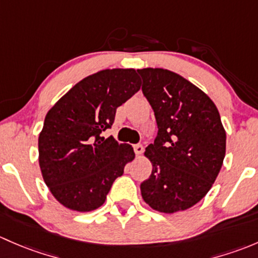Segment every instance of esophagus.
Listing matches in <instances>:
<instances>
[{
    "label": "esophagus",
    "mask_w": 258,
    "mask_h": 258,
    "mask_svg": "<svg viewBox=\"0 0 258 258\" xmlns=\"http://www.w3.org/2000/svg\"><path fill=\"white\" fill-rule=\"evenodd\" d=\"M134 151H135V154H137L138 156H140L143 153H144V147H143L142 144L134 145Z\"/></svg>",
    "instance_id": "34e87169"
}]
</instances>
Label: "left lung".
I'll use <instances>...</instances> for the list:
<instances>
[{
  "mask_svg": "<svg viewBox=\"0 0 258 258\" xmlns=\"http://www.w3.org/2000/svg\"><path fill=\"white\" fill-rule=\"evenodd\" d=\"M138 72L158 125L154 144L144 153L153 169L140 185L143 200L164 214L184 211L216 180L226 154V132L215 103L184 77L163 68Z\"/></svg>",
  "mask_w": 258,
  "mask_h": 258,
  "instance_id": "1",
  "label": "left lung"
}]
</instances>
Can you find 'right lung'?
<instances>
[{
    "label": "right lung",
    "instance_id": "right-lung-1",
    "mask_svg": "<svg viewBox=\"0 0 258 258\" xmlns=\"http://www.w3.org/2000/svg\"><path fill=\"white\" fill-rule=\"evenodd\" d=\"M140 86L134 68L103 70L78 82L48 110L38 137V161L60 205L78 212L100 208L114 180L134 160L132 145L100 134Z\"/></svg>",
    "mask_w": 258,
    "mask_h": 258
}]
</instances>
